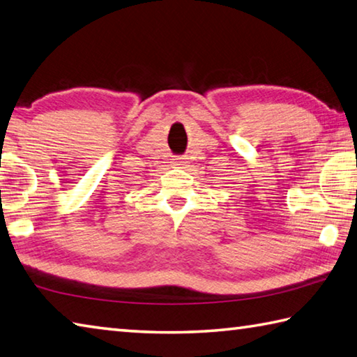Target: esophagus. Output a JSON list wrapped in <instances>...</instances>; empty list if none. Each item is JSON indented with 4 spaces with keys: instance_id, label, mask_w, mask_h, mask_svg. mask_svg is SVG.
<instances>
[{
    "instance_id": "1",
    "label": "esophagus",
    "mask_w": 357,
    "mask_h": 357,
    "mask_svg": "<svg viewBox=\"0 0 357 357\" xmlns=\"http://www.w3.org/2000/svg\"><path fill=\"white\" fill-rule=\"evenodd\" d=\"M174 160V165H183L184 164V160H185V158H183V156H178L176 159H173Z\"/></svg>"
}]
</instances>
